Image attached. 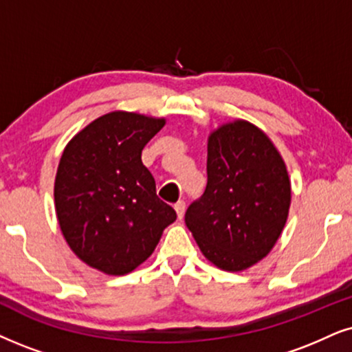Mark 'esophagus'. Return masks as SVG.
I'll use <instances>...</instances> for the list:
<instances>
[{
  "label": "esophagus",
  "instance_id": "34e87169",
  "mask_svg": "<svg viewBox=\"0 0 352 352\" xmlns=\"http://www.w3.org/2000/svg\"><path fill=\"white\" fill-rule=\"evenodd\" d=\"M173 208H175L177 217H179V219H182V217H184V214H185V203L184 201H179Z\"/></svg>",
  "mask_w": 352,
  "mask_h": 352
}]
</instances>
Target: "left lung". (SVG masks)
Returning a JSON list of instances; mask_svg holds the SVG:
<instances>
[{"instance_id": "8db88e82", "label": "left lung", "mask_w": 352, "mask_h": 352, "mask_svg": "<svg viewBox=\"0 0 352 352\" xmlns=\"http://www.w3.org/2000/svg\"><path fill=\"white\" fill-rule=\"evenodd\" d=\"M206 170V190L186 209V228L217 268H250L286 226L291 180L284 159L265 131L234 120L208 136Z\"/></svg>"}]
</instances>
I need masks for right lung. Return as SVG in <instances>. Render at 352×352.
I'll return each instance as SVG.
<instances>
[{
    "label": "right lung",
    "mask_w": 352,
    "mask_h": 352,
    "mask_svg": "<svg viewBox=\"0 0 352 352\" xmlns=\"http://www.w3.org/2000/svg\"><path fill=\"white\" fill-rule=\"evenodd\" d=\"M166 118L110 112L66 144L55 177L61 234L84 263L105 274L131 273L148 260L175 211L155 195L141 153Z\"/></svg>",
    "instance_id": "obj_1"
}]
</instances>
